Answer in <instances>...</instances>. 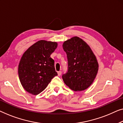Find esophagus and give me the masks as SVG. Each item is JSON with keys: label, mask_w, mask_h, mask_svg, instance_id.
Segmentation results:
<instances>
[{"label": "esophagus", "mask_w": 123, "mask_h": 123, "mask_svg": "<svg viewBox=\"0 0 123 123\" xmlns=\"http://www.w3.org/2000/svg\"><path fill=\"white\" fill-rule=\"evenodd\" d=\"M57 74H58V76H61V74H62V72L61 71H58V72H57Z\"/></svg>", "instance_id": "34e87169"}]
</instances>
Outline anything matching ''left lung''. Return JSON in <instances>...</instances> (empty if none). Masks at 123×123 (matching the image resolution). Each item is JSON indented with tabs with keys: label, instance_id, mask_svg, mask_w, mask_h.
Returning <instances> with one entry per match:
<instances>
[{
	"label": "left lung",
	"instance_id": "left-lung-1",
	"mask_svg": "<svg viewBox=\"0 0 123 123\" xmlns=\"http://www.w3.org/2000/svg\"><path fill=\"white\" fill-rule=\"evenodd\" d=\"M68 60V71L62 75L65 84L72 90L83 91L94 82L98 64L91 48L78 37H72L62 45Z\"/></svg>",
	"mask_w": 123,
	"mask_h": 123
}]
</instances>
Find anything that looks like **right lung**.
Wrapping results in <instances>:
<instances>
[{"label":"right lung","mask_w":123,"mask_h":123,"mask_svg":"<svg viewBox=\"0 0 123 123\" xmlns=\"http://www.w3.org/2000/svg\"><path fill=\"white\" fill-rule=\"evenodd\" d=\"M57 47V43L40 40L24 53L18 66L20 82L25 90L38 95L46 89L57 73L51 55Z\"/></svg>","instance_id":"add662e5"}]
</instances>
